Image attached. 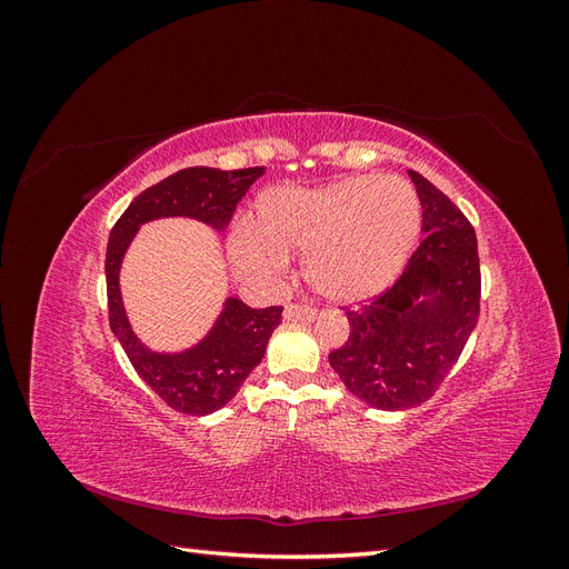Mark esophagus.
I'll return each instance as SVG.
<instances>
[{
	"label": "esophagus",
	"instance_id": "1",
	"mask_svg": "<svg viewBox=\"0 0 569 569\" xmlns=\"http://www.w3.org/2000/svg\"><path fill=\"white\" fill-rule=\"evenodd\" d=\"M318 318V311H313V308H306V306H299V303H289L284 308V320L287 322H313Z\"/></svg>",
	"mask_w": 569,
	"mask_h": 569
}]
</instances>
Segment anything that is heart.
I'll return each mask as SVG.
<instances>
[{"instance_id":"b5f03b06","label":"heart","mask_w":569,"mask_h":569,"mask_svg":"<svg viewBox=\"0 0 569 569\" xmlns=\"http://www.w3.org/2000/svg\"><path fill=\"white\" fill-rule=\"evenodd\" d=\"M420 201L401 178H349L320 189H268L256 228L239 220L228 237L232 266L270 284L287 258L303 259L306 282L332 303H360L399 278L420 232Z\"/></svg>"}]
</instances>
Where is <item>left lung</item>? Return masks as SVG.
<instances>
[{
    "mask_svg": "<svg viewBox=\"0 0 569 569\" xmlns=\"http://www.w3.org/2000/svg\"><path fill=\"white\" fill-rule=\"evenodd\" d=\"M425 239L382 297L347 311L351 335L330 366L380 410L416 408L451 372L479 318V253L470 220L416 170Z\"/></svg>",
    "mask_w": 569,
    "mask_h": 569,
    "instance_id": "1",
    "label": "left lung"
}]
</instances>
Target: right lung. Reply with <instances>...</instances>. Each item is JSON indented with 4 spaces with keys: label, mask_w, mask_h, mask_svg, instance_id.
<instances>
[{
    "label": "right lung",
    "mask_w": 569,
    "mask_h": 569,
    "mask_svg": "<svg viewBox=\"0 0 569 569\" xmlns=\"http://www.w3.org/2000/svg\"><path fill=\"white\" fill-rule=\"evenodd\" d=\"M263 173L266 168L261 166L242 170L206 166L178 170L176 176H168L134 197L109 237L107 297L111 332L151 391L187 416H209L234 399L249 372L263 360L270 335L282 320V306L249 308L242 299L228 297L213 327L194 347L153 351L132 332L120 297V266L137 230L151 220L192 218L222 232L232 220L237 203Z\"/></svg>",
    "instance_id": "1"
}]
</instances>
